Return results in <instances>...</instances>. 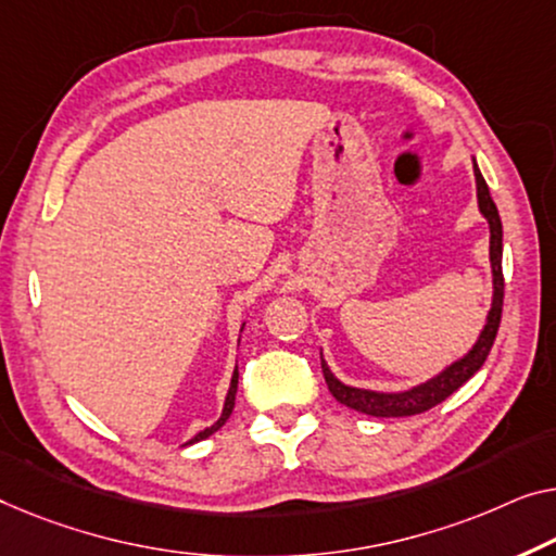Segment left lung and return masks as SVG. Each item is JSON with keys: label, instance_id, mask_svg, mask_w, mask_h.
<instances>
[{"label": "left lung", "instance_id": "left-lung-1", "mask_svg": "<svg viewBox=\"0 0 556 556\" xmlns=\"http://www.w3.org/2000/svg\"><path fill=\"white\" fill-rule=\"evenodd\" d=\"M475 177H477V199L479 210L490 222V260H492V277H494V300L490 317H486V325L479 334L477 344L471 346L467 357L454 362L450 369H444L442 375L429 379L427 384H419L409 389V392L400 394H379V392H367V389H354L339 382V379L331 375L329 367L321 362V371H325V382L329 387L331 396L344 407L357 409L362 414H369V417H412V414H421L427 409L437 407L439 402H444L446 396L457 392V389L477 375L482 369L484 359L490 357L492 344L496 339V331H500L502 321V304H504V275H502V219L500 212H496V204L490 194V187L482 177V172L477 169L475 164Z\"/></svg>", "mask_w": 556, "mask_h": 556}]
</instances>
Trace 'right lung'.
Returning <instances> with one entry per match:
<instances>
[{"label":"right lung","instance_id":"right-lung-1","mask_svg":"<svg viewBox=\"0 0 556 556\" xmlns=\"http://www.w3.org/2000/svg\"><path fill=\"white\" fill-rule=\"evenodd\" d=\"M237 382H239V369H235V375H231V384H229V394H227V402H225V409H222V417L214 421V425L210 427V429H204V432H199L194 439H189L187 444H194V442H199V439H206L210 434H214L217 432V429L225 425V421L229 419V414H231V409H235V396H237Z\"/></svg>","mask_w":556,"mask_h":556}]
</instances>
